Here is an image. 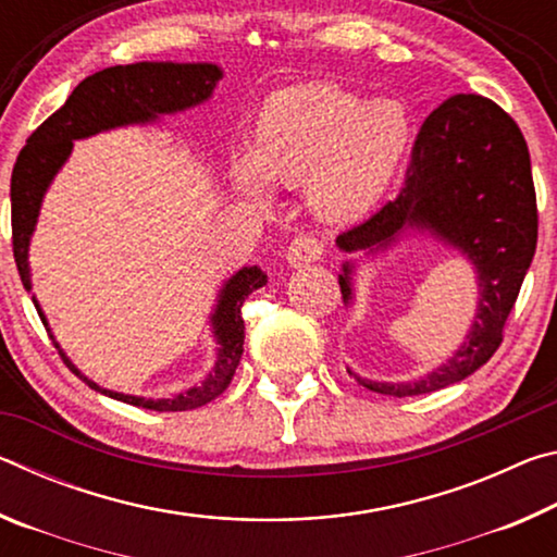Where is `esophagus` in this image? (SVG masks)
Listing matches in <instances>:
<instances>
[{"label": "esophagus", "instance_id": "34e87169", "mask_svg": "<svg viewBox=\"0 0 557 557\" xmlns=\"http://www.w3.org/2000/svg\"><path fill=\"white\" fill-rule=\"evenodd\" d=\"M324 252V243L314 238V235H299L289 243L287 248V262L292 268H305V265H312L319 258H322Z\"/></svg>", "mask_w": 557, "mask_h": 557}]
</instances>
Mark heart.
Here are the masks:
<instances>
[{"instance_id": "1", "label": "heart", "mask_w": 557, "mask_h": 557, "mask_svg": "<svg viewBox=\"0 0 557 557\" xmlns=\"http://www.w3.org/2000/svg\"><path fill=\"white\" fill-rule=\"evenodd\" d=\"M408 139L410 117L403 102H369L334 83H305L265 100L252 152L231 157V176L258 209L272 203L270 184H307L317 219L354 223L379 203Z\"/></svg>"}]
</instances>
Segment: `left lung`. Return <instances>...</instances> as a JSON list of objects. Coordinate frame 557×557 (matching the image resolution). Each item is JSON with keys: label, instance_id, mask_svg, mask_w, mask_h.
Returning a JSON list of instances; mask_svg holds the SVG:
<instances>
[{"label": "left lung", "instance_id": "obj_1", "mask_svg": "<svg viewBox=\"0 0 557 557\" xmlns=\"http://www.w3.org/2000/svg\"><path fill=\"white\" fill-rule=\"evenodd\" d=\"M430 233L459 250L476 272V314L467 338L440 369L414 381H369L373 393L422 395L467 375L502 346L539 243L531 154L516 122L482 96H451L422 122L398 199L336 238L338 250L379 256L405 235ZM354 262L338 275L346 305L354 301Z\"/></svg>", "mask_w": 557, "mask_h": 557}]
</instances>
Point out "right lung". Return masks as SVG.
I'll list each match as a JSON object with an SVG mask.
<instances>
[{
    "instance_id": "right-lung-1",
    "label": "right lung",
    "mask_w": 557,
    "mask_h": 557,
    "mask_svg": "<svg viewBox=\"0 0 557 557\" xmlns=\"http://www.w3.org/2000/svg\"><path fill=\"white\" fill-rule=\"evenodd\" d=\"M221 78L223 71L215 63L143 61L132 65H112V69L98 71L81 81L69 100L63 102V108L55 110L49 120L41 122V127L34 129V135L26 139V147L18 152L12 172V245L18 277H22L26 292H32L29 243L36 231V221H39L44 196L49 191L53 176L69 162L75 139H86L115 127L149 125L162 115H174V112L203 106L213 96L215 83ZM262 285H268V275L258 265L240 268L233 277L225 280L211 314L215 338L213 369L199 385H191L188 391L169 395V398H143V395L102 388L75 369L53 334L51 338L65 366L92 391L157 412L194 410L219 398L231 385L243 356L245 324L240 307L248 295ZM32 299L41 322L49 329L39 299Z\"/></svg>"
}]
</instances>
